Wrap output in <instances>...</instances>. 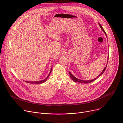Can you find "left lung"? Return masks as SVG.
Here are the masks:
<instances>
[{
  "label": "left lung",
  "instance_id": "obj_1",
  "mask_svg": "<svg viewBox=\"0 0 123 123\" xmlns=\"http://www.w3.org/2000/svg\"><path fill=\"white\" fill-rule=\"evenodd\" d=\"M99 26H100V28H101V29L102 30V31H104V32L105 33V34H106V37H107V34H106V32H105V31H104V29L103 28V27H102V26L101 25V24H100V23H99ZM108 59H109V56H108ZM107 65H106V66L105 67V68H104V69L103 70V71H102V72L96 77V78H94V79H92V80H87V81H84V80H80V79H78V78H76L75 77H74L72 74V73H71V72H69V76H70V77H71V78L74 81V82H78V83H91V82H93V81H94V80H95L96 79H97L99 76H100L103 73H104V72H105V69H106V68H107Z\"/></svg>",
  "mask_w": 123,
  "mask_h": 123
}]
</instances>
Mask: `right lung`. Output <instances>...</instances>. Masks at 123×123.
<instances>
[{
	"mask_svg": "<svg viewBox=\"0 0 123 123\" xmlns=\"http://www.w3.org/2000/svg\"><path fill=\"white\" fill-rule=\"evenodd\" d=\"M51 70H52V67L51 68L50 71L49 73V75H48V76L46 77V78H45V79H44V80H43L38 81H33V82H32V81H31V82H30V81H25V82H27V83H31V84L34 83V84H42V83H44L45 82H46V81H47V79L48 78L49 76V75H50V73H51Z\"/></svg>",
	"mask_w": 123,
	"mask_h": 123,
	"instance_id": "add662e5",
	"label": "right lung"
}]
</instances>
